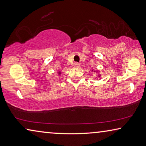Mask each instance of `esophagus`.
Masks as SVG:
<instances>
[{
    "label": "esophagus",
    "mask_w": 146,
    "mask_h": 146,
    "mask_svg": "<svg viewBox=\"0 0 146 146\" xmlns=\"http://www.w3.org/2000/svg\"><path fill=\"white\" fill-rule=\"evenodd\" d=\"M73 66L75 67H79L80 66V64H79V63L75 62V63H74V64H73Z\"/></svg>",
    "instance_id": "34e87169"
}]
</instances>
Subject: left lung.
Here are the masks:
<instances>
[{
  "label": "left lung",
  "mask_w": 146,
  "mask_h": 146,
  "mask_svg": "<svg viewBox=\"0 0 146 146\" xmlns=\"http://www.w3.org/2000/svg\"><path fill=\"white\" fill-rule=\"evenodd\" d=\"M92 71H94V72H96V71H93V70H92ZM98 77H100V75H98Z\"/></svg>",
  "instance_id": "left-lung-1"
}]
</instances>
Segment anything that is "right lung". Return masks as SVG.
I'll return each mask as SVG.
<instances>
[{
    "label": "right lung",
    "mask_w": 146,
    "mask_h": 146,
    "mask_svg": "<svg viewBox=\"0 0 146 146\" xmlns=\"http://www.w3.org/2000/svg\"><path fill=\"white\" fill-rule=\"evenodd\" d=\"M58 74H59V75H60V74H61V72H60V71H59V72H58Z\"/></svg>",
    "instance_id": "right-lung-1"
}]
</instances>
